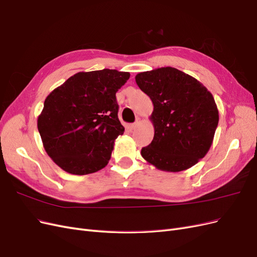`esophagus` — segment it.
<instances>
[{"label":"esophagus","mask_w":257,"mask_h":257,"mask_svg":"<svg viewBox=\"0 0 257 257\" xmlns=\"http://www.w3.org/2000/svg\"><path fill=\"white\" fill-rule=\"evenodd\" d=\"M140 123H141V118H137V120L134 122V123H131V126H130V128L131 129H136V128H138L139 126H140Z\"/></svg>","instance_id":"34e87169"}]
</instances>
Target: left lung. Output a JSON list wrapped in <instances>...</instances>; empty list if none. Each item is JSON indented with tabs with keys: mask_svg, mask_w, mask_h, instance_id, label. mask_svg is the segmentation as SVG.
Returning a JSON list of instances; mask_svg holds the SVG:
<instances>
[{
	"mask_svg": "<svg viewBox=\"0 0 257 257\" xmlns=\"http://www.w3.org/2000/svg\"><path fill=\"white\" fill-rule=\"evenodd\" d=\"M139 88L154 103L149 119L155 137L141 155L164 172L191 168L210 150L219 120L212 93L196 78L175 68L139 73Z\"/></svg>",
	"mask_w": 257,
	"mask_h": 257,
	"instance_id": "1",
	"label": "left lung"
}]
</instances>
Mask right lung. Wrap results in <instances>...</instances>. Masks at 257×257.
I'll use <instances>...</instances> for the list:
<instances>
[{"instance_id": "1", "label": "right lung", "mask_w": 257, "mask_h": 257, "mask_svg": "<svg viewBox=\"0 0 257 257\" xmlns=\"http://www.w3.org/2000/svg\"><path fill=\"white\" fill-rule=\"evenodd\" d=\"M129 77L109 69L79 72L47 95L38 130L46 154L64 172L82 176L108 164L125 131L115 94Z\"/></svg>"}]
</instances>
